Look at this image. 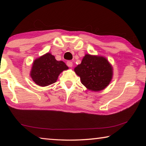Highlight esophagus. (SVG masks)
<instances>
[{
    "label": "esophagus",
    "instance_id": "34e87169",
    "mask_svg": "<svg viewBox=\"0 0 146 146\" xmlns=\"http://www.w3.org/2000/svg\"><path fill=\"white\" fill-rule=\"evenodd\" d=\"M66 64H67V66H68V67H70V68H71L73 66V62L71 61H68L67 62H66Z\"/></svg>",
    "mask_w": 146,
    "mask_h": 146
}]
</instances>
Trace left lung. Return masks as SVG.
<instances>
[{
  "mask_svg": "<svg viewBox=\"0 0 146 146\" xmlns=\"http://www.w3.org/2000/svg\"><path fill=\"white\" fill-rule=\"evenodd\" d=\"M81 82L89 90L99 91L110 84L113 77V68L104 56L86 54L82 62L74 69Z\"/></svg>",
  "mask_w": 146,
  "mask_h": 146,
  "instance_id": "1",
  "label": "left lung"
}]
</instances>
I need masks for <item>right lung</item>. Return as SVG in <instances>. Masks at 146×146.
I'll return each instance as SVG.
<instances>
[{"label": "right lung", "instance_id": "add662e5", "mask_svg": "<svg viewBox=\"0 0 146 146\" xmlns=\"http://www.w3.org/2000/svg\"><path fill=\"white\" fill-rule=\"evenodd\" d=\"M68 67L63 61H58L51 53H47L35 59L33 63L30 76L36 84L42 87L55 83L58 75Z\"/></svg>", "mask_w": 146, "mask_h": 146}]
</instances>
